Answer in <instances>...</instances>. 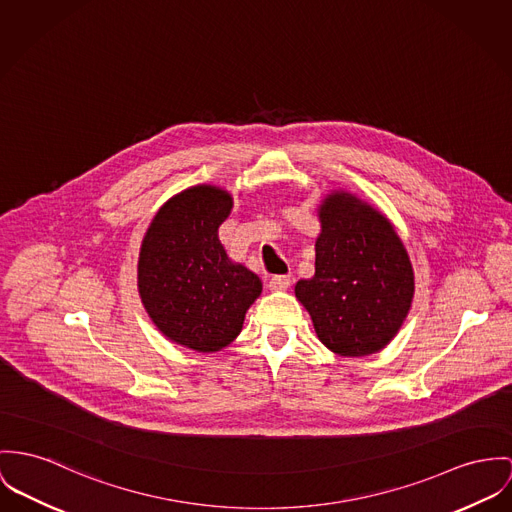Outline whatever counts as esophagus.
<instances>
[{
  "label": "esophagus",
  "mask_w": 512,
  "mask_h": 512,
  "mask_svg": "<svg viewBox=\"0 0 512 512\" xmlns=\"http://www.w3.org/2000/svg\"><path fill=\"white\" fill-rule=\"evenodd\" d=\"M290 286V276L288 275H275L269 280V288L271 290H286Z\"/></svg>",
  "instance_id": "esophagus-1"
}]
</instances>
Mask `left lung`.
Returning <instances> with one entry per match:
<instances>
[{
    "label": "left lung",
    "mask_w": 512,
    "mask_h": 512,
    "mask_svg": "<svg viewBox=\"0 0 512 512\" xmlns=\"http://www.w3.org/2000/svg\"><path fill=\"white\" fill-rule=\"evenodd\" d=\"M315 275L296 298L312 315L319 341L341 356L378 353L411 308L413 269L390 222L349 193L319 208Z\"/></svg>",
    "instance_id": "8db88e82"
}]
</instances>
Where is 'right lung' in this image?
<instances>
[{
  "mask_svg": "<svg viewBox=\"0 0 512 512\" xmlns=\"http://www.w3.org/2000/svg\"><path fill=\"white\" fill-rule=\"evenodd\" d=\"M230 210L226 191L191 187L159 208L140 249L148 314L167 339L198 353L228 347L261 294L259 276L232 263L218 239Z\"/></svg>",
  "mask_w": 512,
  "mask_h": 512,
  "instance_id": "add662e5",
  "label": "right lung"
}]
</instances>
